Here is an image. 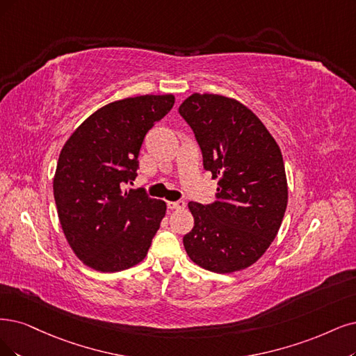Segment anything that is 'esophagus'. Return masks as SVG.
<instances>
[{"label":"esophagus","mask_w":356,"mask_h":356,"mask_svg":"<svg viewBox=\"0 0 356 356\" xmlns=\"http://www.w3.org/2000/svg\"><path fill=\"white\" fill-rule=\"evenodd\" d=\"M185 201H173V202H167V207L170 209H183L185 208Z\"/></svg>","instance_id":"esophagus-1"}]
</instances>
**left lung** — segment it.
I'll return each mask as SVG.
<instances>
[{"label":"left lung","mask_w":356,"mask_h":356,"mask_svg":"<svg viewBox=\"0 0 356 356\" xmlns=\"http://www.w3.org/2000/svg\"><path fill=\"white\" fill-rule=\"evenodd\" d=\"M198 140L205 170L218 179V201L189 202L193 229L183 236L189 258L220 274L257 262L277 234L287 207L282 151L246 105L192 94L179 107Z\"/></svg>","instance_id":"8db88e82"}]
</instances>
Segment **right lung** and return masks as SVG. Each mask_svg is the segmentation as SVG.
<instances>
[{"label":"right lung","mask_w":356,"mask_h":356,"mask_svg":"<svg viewBox=\"0 0 356 356\" xmlns=\"http://www.w3.org/2000/svg\"><path fill=\"white\" fill-rule=\"evenodd\" d=\"M173 105L171 94L110 102L64 143L52 188L65 239L85 266L115 273L147 257L167 205L123 183L138 176L145 135Z\"/></svg>","instance_id":"add662e5"}]
</instances>
